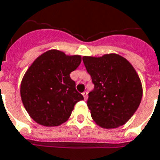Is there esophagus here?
<instances>
[{"label":"esophagus","instance_id":"obj_1","mask_svg":"<svg viewBox=\"0 0 160 160\" xmlns=\"http://www.w3.org/2000/svg\"><path fill=\"white\" fill-rule=\"evenodd\" d=\"M82 95H83V97H84V99H85V100H86V99H87V92H84L83 93H82Z\"/></svg>","mask_w":160,"mask_h":160}]
</instances>
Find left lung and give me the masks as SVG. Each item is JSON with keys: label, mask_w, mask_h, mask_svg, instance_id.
Here are the masks:
<instances>
[{"label": "left lung", "mask_w": 160, "mask_h": 160, "mask_svg": "<svg viewBox=\"0 0 160 160\" xmlns=\"http://www.w3.org/2000/svg\"><path fill=\"white\" fill-rule=\"evenodd\" d=\"M94 89L88 94L91 115L103 128H116L131 119L140 105L142 87L132 65L118 54L84 57Z\"/></svg>", "instance_id": "8db88e82"}]
</instances>
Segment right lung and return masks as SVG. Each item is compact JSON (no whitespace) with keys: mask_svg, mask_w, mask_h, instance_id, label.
<instances>
[{"mask_svg":"<svg viewBox=\"0 0 160 160\" xmlns=\"http://www.w3.org/2000/svg\"><path fill=\"white\" fill-rule=\"evenodd\" d=\"M80 62V56L50 50L32 63L23 78L20 94L35 122L44 126L60 125L70 117L74 105L84 100L70 78Z\"/></svg>","mask_w":160,"mask_h":160,"instance_id":"right-lung-1","label":"right lung"}]
</instances>
